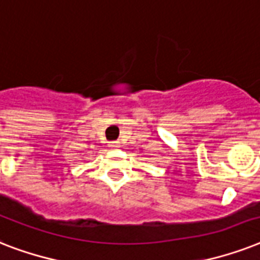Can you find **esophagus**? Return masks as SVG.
I'll list each match as a JSON object with an SVG mask.
<instances>
[{"label":"esophagus","instance_id":"obj_1","mask_svg":"<svg viewBox=\"0 0 260 260\" xmlns=\"http://www.w3.org/2000/svg\"><path fill=\"white\" fill-rule=\"evenodd\" d=\"M109 146L112 147V148H118V147L121 146V143H120V142H112Z\"/></svg>","mask_w":260,"mask_h":260}]
</instances>
